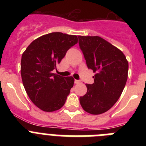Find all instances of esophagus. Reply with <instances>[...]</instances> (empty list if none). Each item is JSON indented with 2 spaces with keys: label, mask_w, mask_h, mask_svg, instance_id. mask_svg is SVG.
Returning <instances> with one entry per match:
<instances>
[{
  "label": "esophagus",
  "mask_w": 146,
  "mask_h": 146,
  "mask_svg": "<svg viewBox=\"0 0 146 146\" xmlns=\"http://www.w3.org/2000/svg\"><path fill=\"white\" fill-rule=\"evenodd\" d=\"M80 80H74V83L75 84H78V83H80Z\"/></svg>",
  "instance_id": "1"
}]
</instances>
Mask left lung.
I'll list each match as a JSON object with an SVG mask.
<instances>
[{"instance_id":"obj_1","label":"left lung","mask_w":146,"mask_h":146,"mask_svg":"<svg viewBox=\"0 0 146 146\" xmlns=\"http://www.w3.org/2000/svg\"><path fill=\"white\" fill-rule=\"evenodd\" d=\"M79 45L89 69L95 75L87 93L80 97L82 109L99 115L109 110L118 101L128 77V60L119 49L102 37L79 36Z\"/></svg>"}]
</instances>
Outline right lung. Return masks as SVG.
Segmentation results:
<instances>
[{
  "label": "right lung",
  "mask_w": 146,
  "mask_h": 146,
  "mask_svg": "<svg viewBox=\"0 0 146 146\" xmlns=\"http://www.w3.org/2000/svg\"><path fill=\"white\" fill-rule=\"evenodd\" d=\"M77 42L75 35L54 32L35 39L23 53V86L32 102L43 111H55L65 104L74 80L54 74L52 70Z\"/></svg>",
  "instance_id": "add662e5"
}]
</instances>
